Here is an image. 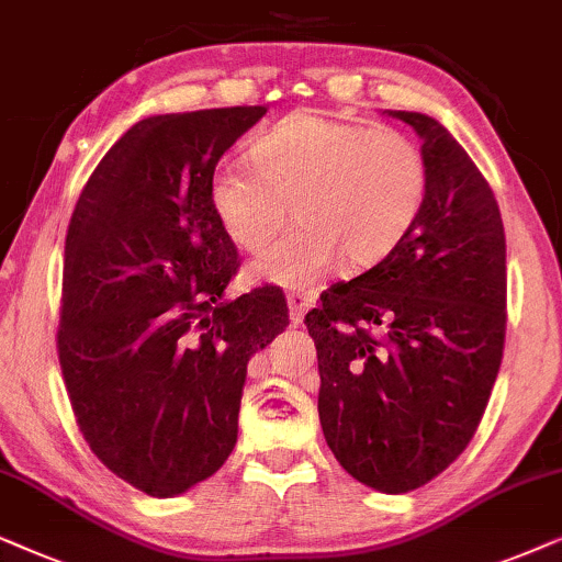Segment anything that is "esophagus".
<instances>
[{"label":"esophagus","instance_id":"obj_1","mask_svg":"<svg viewBox=\"0 0 562 562\" xmlns=\"http://www.w3.org/2000/svg\"><path fill=\"white\" fill-rule=\"evenodd\" d=\"M288 308L293 326H301L305 311L311 308V295L303 293V290H293V293H288Z\"/></svg>","mask_w":562,"mask_h":562}]
</instances>
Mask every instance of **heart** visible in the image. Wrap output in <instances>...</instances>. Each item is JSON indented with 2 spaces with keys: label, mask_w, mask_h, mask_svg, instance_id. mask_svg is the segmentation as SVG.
<instances>
[{
  "label": "heart",
  "mask_w": 562,
  "mask_h": 562,
  "mask_svg": "<svg viewBox=\"0 0 562 562\" xmlns=\"http://www.w3.org/2000/svg\"><path fill=\"white\" fill-rule=\"evenodd\" d=\"M251 169L218 164L207 198L223 231L259 254L290 221L301 226L254 261V280L305 288L336 261L368 269L414 226L429 171L414 140L316 112H293L254 140Z\"/></svg>",
  "instance_id": "1"
}]
</instances>
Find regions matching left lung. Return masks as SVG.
I'll return each instance as SVG.
<instances>
[{"label": "left lung", "instance_id": "obj_1", "mask_svg": "<svg viewBox=\"0 0 562 562\" xmlns=\"http://www.w3.org/2000/svg\"><path fill=\"white\" fill-rule=\"evenodd\" d=\"M422 138V213L383 261L336 282L305 316L318 355V416L351 477L408 493L470 445L506 336V238L465 148L422 112L387 110Z\"/></svg>", "mask_w": 562, "mask_h": 562}]
</instances>
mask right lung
I'll list each match as a JSON object with an SVG mask.
<instances>
[{
    "instance_id": "right-lung-1",
    "label": "right lung",
    "mask_w": 562,
    "mask_h": 562,
    "mask_svg": "<svg viewBox=\"0 0 562 562\" xmlns=\"http://www.w3.org/2000/svg\"><path fill=\"white\" fill-rule=\"evenodd\" d=\"M267 108L140 120L81 190L64 246L58 362L104 468L156 498L211 477L238 437L246 364L285 331L282 290L226 301L238 254L207 198Z\"/></svg>"
}]
</instances>
